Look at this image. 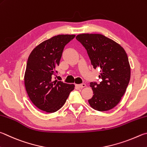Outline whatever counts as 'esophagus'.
I'll list each match as a JSON object with an SVG mask.
<instances>
[{
	"instance_id": "esophagus-1",
	"label": "esophagus",
	"mask_w": 147,
	"mask_h": 147,
	"mask_svg": "<svg viewBox=\"0 0 147 147\" xmlns=\"http://www.w3.org/2000/svg\"><path fill=\"white\" fill-rule=\"evenodd\" d=\"M86 86V85L85 84H78V85H76V87H78V88H84Z\"/></svg>"
}]
</instances>
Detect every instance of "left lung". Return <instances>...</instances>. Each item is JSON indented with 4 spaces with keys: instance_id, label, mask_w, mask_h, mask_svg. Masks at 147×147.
<instances>
[{
    "instance_id": "left-lung-1",
    "label": "left lung",
    "mask_w": 147,
    "mask_h": 147,
    "mask_svg": "<svg viewBox=\"0 0 147 147\" xmlns=\"http://www.w3.org/2000/svg\"><path fill=\"white\" fill-rule=\"evenodd\" d=\"M76 38L87 50L93 68H100L101 81L90 82L93 96L88 100L94 110L107 111L118 105L130 78L127 55L119 44L101 34H78Z\"/></svg>"
}]
</instances>
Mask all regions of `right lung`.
Segmentation results:
<instances>
[{
	"label": "right lung",
	"mask_w": 147,
	"mask_h": 147,
	"mask_svg": "<svg viewBox=\"0 0 147 147\" xmlns=\"http://www.w3.org/2000/svg\"><path fill=\"white\" fill-rule=\"evenodd\" d=\"M74 34H59L38 45L29 55L24 75V84L29 99L46 113H55L64 105L74 84L53 80L57 73L63 50Z\"/></svg>",
	"instance_id": "right-lung-1"
}]
</instances>
